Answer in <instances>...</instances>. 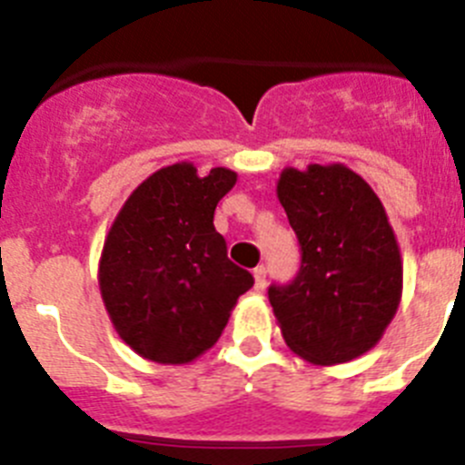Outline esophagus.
Segmentation results:
<instances>
[{"mask_svg": "<svg viewBox=\"0 0 465 465\" xmlns=\"http://www.w3.org/2000/svg\"><path fill=\"white\" fill-rule=\"evenodd\" d=\"M252 275H254V290L263 292V287H266V266H257V269L252 271Z\"/></svg>", "mask_w": 465, "mask_h": 465, "instance_id": "esophagus-1", "label": "esophagus"}]
</instances>
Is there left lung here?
I'll return each instance as SVG.
<instances>
[{"instance_id":"8db88e82","label":"left lung","mask_w":465,"mask_h":465,"mask_svg":"<svg viewBox=\"0 0 465 465\" xmlns=\"http://www.w3.org/2000/svg\"><path fill=\"white\" fill-rule=\"evenodd\" d=\"M275 192L301 245L296 278L269 287L284 342L315 366L352 361L378 345L403 292L382 202L345 164L284 169Z\"/></svg>"}]
</instances>
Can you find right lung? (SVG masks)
Here are the masks:
<instances>
[{
	"instance_id": "1",
	"label": "right lung",
	"mask_w": 465,
	"mask_h": 465,
	"mask_svg": "<svg viewBox=\"0 0 465 465\" xmlns=\"http://www.w3.org/2000/svg\"><path fill=\"white\" fill-rule=\"evenodd\" d=\"M232 169L196 173L164 166L129 194L99 259V290L118 336L150 361H194L223 336L252 275L227 257L215 232L217 202L236 185Z\"/></svg>"
}]
</instances>
